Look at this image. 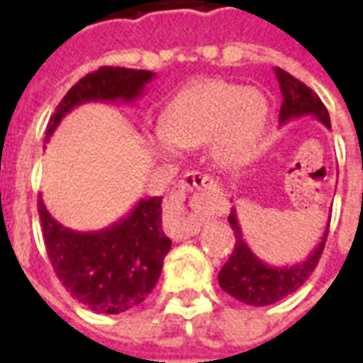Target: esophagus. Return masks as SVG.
<instances>
[{"mask_svg":"<svg viewBox=\"0 0 363 363\" xmlns=\"http://www.w3.org/2000/svg\"><path fill=\"white\" fill-rule=\"evenodd\" d=\"M213 186H218L216 181H213L210 174H204L200 173V171H192V173H186L182 177L181 181L177 182V186L173 190V198L174 200H181L182 198V192H186V190H192V189H213ZM198 231V225L196 223H182L181 229H179V233L182 235H196Z\"/></svg>","mask_w":363,"mask_h":363,"instance_id":"34e87169","label":"esophagus"}]
</instances>
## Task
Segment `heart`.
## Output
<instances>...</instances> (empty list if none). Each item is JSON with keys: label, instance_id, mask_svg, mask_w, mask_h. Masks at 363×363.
Here are the masks:
<instances>
[{"label": "heart", "instance_id": "obj_1", "mask_svg": "<svg viewBox=\"0 0 363 363\" xmlns=\"http://www.w3.org/2000/svg\"><path fill=\"white\" fill-rule=\"evenodd\" d=\"M268 120L264 96L245 85L202 82L182 89L167 104L163 122L150 134V150L159 157H179L181 147L212 142L223 167L243 163L259 142Z\"/></svg>", "mask_w": 363, "mask_h": 363}]
</instances>
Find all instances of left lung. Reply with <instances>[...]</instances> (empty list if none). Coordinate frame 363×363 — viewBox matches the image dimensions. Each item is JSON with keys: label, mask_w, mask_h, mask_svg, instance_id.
<instances>
[{"label": "left lung", "mask_w": 363, "mask_h": 363, "mask_svg": "<svg viewBox=\"0 0 363 363\" xmlns=\"http://www.w3.org/2000/svg\"><path fill=\"white\" fill-rule=\"evenodd\" d=\"M274 74L280 83L281 96L284 103L280 108V124H288L289 120L301 118V116H315L320 124L330 128V118L325 108V104L320 103V99L313 93L305 83L296 79L294 75L284 72L280 67H274ZM229 225L235 233V249L231 252L228 262L218 274V280L223 291H228L229 296H233L239 301L255 307H264L280 301L281 297L294 294L297 288H301L305 280L309 278L319 262L325 243L328 235V218L327 229L320 237L319 245L313 249V252L301 262H296L291 267H270L267 262L255 255L249 249V245L245 243L243 233L239 228L235 210L229 213Z\"/></svg>", "instance_id": "1"}]
</instances>
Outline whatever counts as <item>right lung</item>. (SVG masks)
Segmentation results:
<instances>
[{"label": "right lung", "mask_w": 363, "mask_h": 363, "mask_svg": "<svg viewBox=\"0 0 363 363\" xmlns=\"http://www.w3.org/2000/svg\"><path fill=\"white\" fill-rule=\"evenodd\" d=\"M155 77L147 69L99 67L67 91L50 116L46 142L62 118L75 106L93 101L134 103ZM161 198H145L99 231L64 228L38 198L46 252L64 288L91 311L116 315L142 303L150 296L171 249V239L161 225Z\"/></svg>", "instance_id": "add662e5"}]
</instances>
